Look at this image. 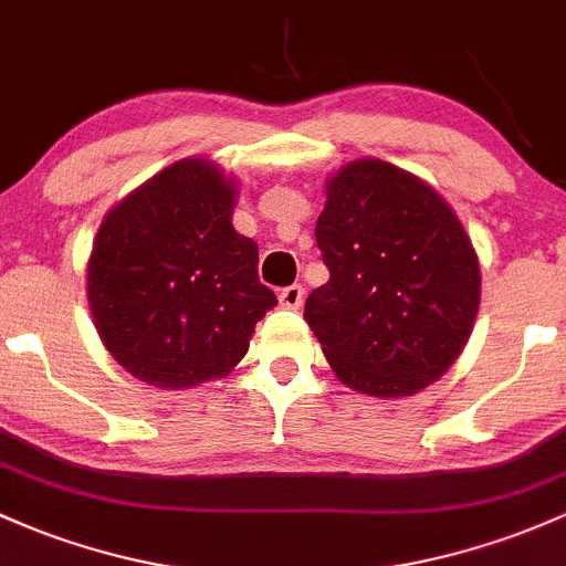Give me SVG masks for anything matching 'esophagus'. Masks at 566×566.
<instances>
[{
	"mask_svg": "<svg viewBox=\"0 0 566 566\" xmlns=\"http://www.w3.org/2000/svg\"><path fill=\"white\" fill-rule=\"evenodd\" d=\"M302 300H305V289H302L300 283L294 285H285L281 291V305L289 307V310H296L302 305Z\"/></svg>",
	"mask_w": 566,
	"mask_h": 566,
	"instance_id": "1",
	"label": "esophagus"
}]
</instances>
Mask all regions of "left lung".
I'll return each mask as SVG.
<instances>
[{"instance_id": "1", "label": "left lung", "mask_w": 566, "mask_h": 566, "mask_svg": "<svg viewBox=\"0 0 566 566\" xmlns=\"http://www.w3.org/2000/svg\"><path fill=\"white\" fill-rule=\"evenodd\" d=\"M315 242L329 281L305 321L334 375L373 397L442 378L480 302L475 248L446 199L394 164L354 161L326 184Z\"/></svg>"}]
</instances>
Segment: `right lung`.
<instances>
[{
	"label": "right lung",
	"mask_w": 566,
	"mask_h": 566,
	"mask_svg": "<svg viewBox=\"0 0 566 566\" xmlns=\"http://www.w3.org/2000/svg\"><path fill=\"white\" fill-rule=\"evenodd\" d=\"M234 184L186 159L132 191L102 221L88 305L102 343L135 378L188 388L245 356L277 305L259 281V245L232 227Z\"/></svg>",
	"instance_id": "1"
}]
</instances>
